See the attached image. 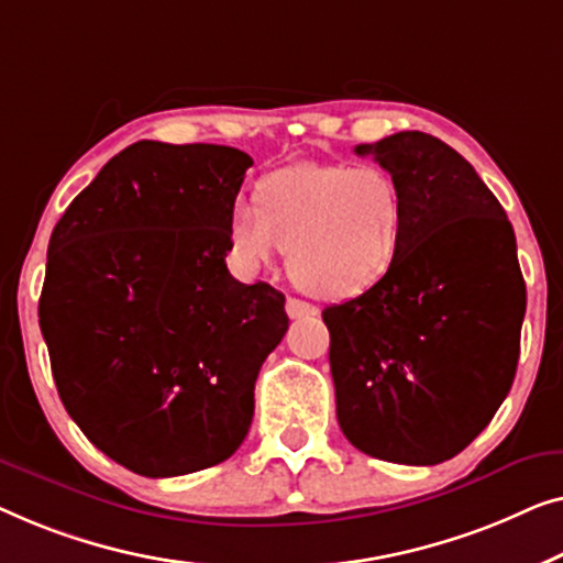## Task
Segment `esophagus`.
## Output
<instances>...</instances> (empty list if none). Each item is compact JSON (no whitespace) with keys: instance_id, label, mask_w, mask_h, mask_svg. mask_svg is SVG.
I'll use <instances>...</instances> for the list:
<instances>
[{"instance_id":"34e87169","label":"esophagus","mask_w":563,"mask_h":563,"mask_svg":"<svg viewBox=\"0 0 563 563\" xmlns=\"http://www.w3.org/2000/svg\"><path fill=\"white\" fill-rule=\"evenodd\" d=\"M285 311H288L290 319H311V316L319 313V308L300 298H288L285 300Z\"/></svg>"}]
</instances>
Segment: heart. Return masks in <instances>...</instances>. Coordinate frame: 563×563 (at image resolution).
Returning <instances> with one entry per match:
<instances>
[{"mask_svg":"<svg viewBox=\"0 0 563 563\" xmlns=\"http://www.w3.org/2000/svg\"><path fill=\"white\" fill-rule=\"evenodd\" d=\"M255 203L229 217L236 263L260 271L285 250L292 283L316 298L362 296L400 255L406 203L375 165H288L260 180Z\"/></svg>","mask_w":563,"mask_h":563,"instance_id":"1","label":"heart"}]
</instances>
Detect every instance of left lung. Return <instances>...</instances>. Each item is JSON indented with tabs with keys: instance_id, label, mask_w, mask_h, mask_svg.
I'll return each instance as SVG.
<instances>
[{
	"instance_id": "1",
	"label": "left lung",
	"mask_w": 563,
	"mask_h": 563,
	"mask_svg": "<svg viewBox=\"0 0 563 563\" xmlns=\"http://www.w3.org/2000/svg\"><path fill=\"white\" fill-rule=\"evenodd\" d=\"M354 153L395 178L406 229L375 288L323 308L336 418L364 454L431 466L485 431L516 379V232L477 170L433 134L398 132Z\"/></svg>"
}]
</instances>
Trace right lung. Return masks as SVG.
I'll use <instances>...</instances> for the list:
<instances>
[{
    "label": "right lung",
    "instance_id": "1",
    "mask_svg": "<svg viewBox=\"0 0 563 563\" xmlns=\"http://www.w3.org/2000/svg\"><path fill=\"white\" fill-rule=\"evenodd\" d=\"M250 165L236 147L140 140L51 234L37 316L55 387L86 439L142 477L232 456L288 331L280 290L227 271Z\"/></svg>",
    "mask_w": 563,
    "mask_h": 563
}]
</instances>
